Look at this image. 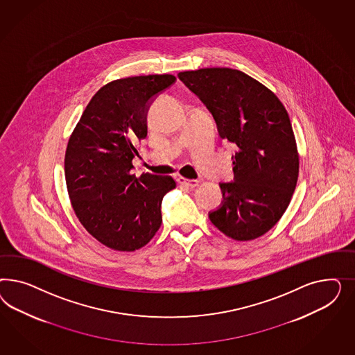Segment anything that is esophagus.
Returning <instances> with one entry per match:
<instances>
[{
	"label": "esophagus",
	"mask_w": 355,
	"mask_h": 355,
	"mask_svg": "<svg viewBox=\"0 0 355 355\" xmlns=\"http://www.w3.org/2000/svg\"><path fill=\"white\" fill-rule=\"evenodd\" d=\"M177 181L180 183H182V184H186L187 187H195V186H198V183H199L198 180H187V178H183V177H178Z\"/></svg>",
	"instance_id": "obj_1"
}]
</instances>
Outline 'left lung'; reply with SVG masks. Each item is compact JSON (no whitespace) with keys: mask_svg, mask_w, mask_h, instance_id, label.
I'll list each match as a JSON object with an SVG mask.
<instances>
[{"mask_svg":"<svg viewBox=\"0 0 355 355\" xmlns=\"http://www.w3.org/2000/svg\"><path fill=\"white\" fill-rule=\"evenodd\" d=\"M178 78L211 112L220 137L238 147L234 180L220 183L223 202L209 220L236 241L266 234L291 203L300 172L286 109L267 87L236 69L207 67Z\"/></svg>","mask_w":355,"mask_h":355,"instance_id":"obj_1","label":"left lung"}]
</instances>
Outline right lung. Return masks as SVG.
<instances>
[{"label": "right lung", "mask_w": 355, "mask_h": 355, "mask_svg": "<svg viewBox=\"0 0 355 355\" xmlns=\"http://www.w3.org/2000/svg\"><path fill=\"white\" fill-rule=\"evenodd\" d=\"M175 76L123 78L101 87L71 134L64 177L76 215L107 248L134 251L147 245L162 225L164 195L175 187L169 175L131 171L137 141L147 137L152 101Z\"/></svg>", "instance_id": "right-lung-1"}]
</instances>
